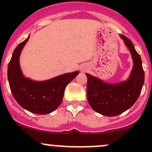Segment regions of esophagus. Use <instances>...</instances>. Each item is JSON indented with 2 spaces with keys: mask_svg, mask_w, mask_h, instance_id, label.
I'll list each match as a JSON object with an SVG mask.
<instances>
[{
  "mask_svg": "<svg viewBox=\"0 0 152 152\" xmlns=\"http://www.w3.org/2000/svg\"><path fill=\"white\" fill-rule=\"evenodd\" d=\"M86 70H87V69H86V67H82V68H81V70H82V72H84V71H86Z\"/></svg>",
  "mask_w": 152,
  "mask_h": 152,
  "instance_id": "esophagus-1",
  "label": "esophagus"
}]
</instances>
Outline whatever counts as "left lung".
<instances>
[{
	"instance_id": "1",
	"label": "left lung",
	"mask_w": 152,
	"mask_h": 152,
	"mask_svg": "<svg viewBox=\"0 0 152 152\" xmlns=\"http://www.w3.org/2000/svg\"><path fill=\"white\" fill-rule=\"evenodd\" d=\"M120 37L124 39L133 59V67L129 79L121 83L109 84L86 73L89 104L93 110L109 117L118 115L132 107L141 93L145 78L141 58L134 45L126 37Z\"/></svg>"
}]
</instances>
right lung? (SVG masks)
<instances>
[{"label": "right lung", "instance_id": "1", "mask_svg": "<svg viewBox=\"0 0 152 152\" xmlns=\"http://www.w3.org/2000/svg\"><path fill=\"white\" fill-rule=\"evenodd\" d=\"M28 38L20 43L12 53L8 65L9 83L14 99L20 106L31 113L46 115L61 104L65 87L79 72L65 73L42 82L26 78L20 67L19 58Z\"/></svg>", "mask_w": 152, "mask_h": 152}]
</instances>
